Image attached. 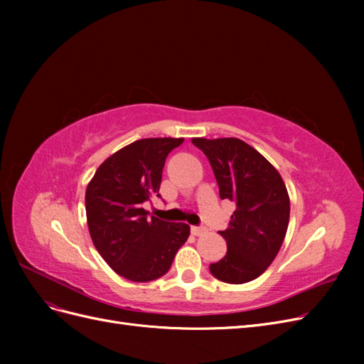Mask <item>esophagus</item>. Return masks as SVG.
<instances>
[{"instance_id":"esophagus-1","label":"esophagus","mask_w":364,"mask_h":364,"mask_svg":"<svg viewBox=\"0 0 364 364\" xmlns=\"http://www.w3.org/2000/svg\"><path fill=\"white\" fill-rule=\"evenodd\" d=\"M205 232H206V228H203V226H191V234L196 237L203 235Z\"/></svg>"}]
</instances>
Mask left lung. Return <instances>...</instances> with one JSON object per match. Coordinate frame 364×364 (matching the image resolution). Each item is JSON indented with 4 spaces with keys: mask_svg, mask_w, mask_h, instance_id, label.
Listing matches in <instances>:
<instances>
[{
    "mask_svg": "<svg viewBox=\"0 0 364 364\" xmlns=\"http://www.w3.org/2000/svg\"><path fill=\"white\" fill-rule=\"evenodd\" d=\"M211 164L220 199L235 202L229 228L220 230L226 255L209 264L218 281L245 284L266 272L281 249L290 218V199L277 168L238 138H194Z\"/></svg>",
    "mask_w": 364,
    "mask_h": 364,
    "instance_id": "1",
    "label": "left lung"
}]
</instances>
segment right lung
<instances>
[{
	"mask_svg": "<svg viewBox=\"0 0 364 364\" xmlns=\"http://www.w3.org/2000/svg\"><path fill=\"white\" fill-rule=\"evenodd\" d=\"M183 138H147L107 158L86 188V218L94 246L114 272L134 282L164 277L190 235L186 223L150 217L142 203L161 197L168 153Z\"/></svg>",
	"mask_w": 364,
	"mask_h": 364,
	"instance_id": "right-lung-1",
	"label": "right lung"
}]
</instances>
